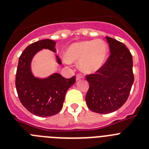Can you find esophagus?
Listing matches in <instances>:
<instances>
[{
  "instance_id": "1",
  "label": "esophagus",
  "mask_w": 149,
  "mask_h": 149,
  "mask_svg": "<svg viewBox=\"0 0 149 149\" xmlns=\"http://www.w3.org/2000/svg\"><path fill=\"white\" fill-rule=\"evenodd\" d=\"M82 77H83V75L81 74H77V75H76V80H77V81H79V80H81Z\"/></svg>"
}]
</instances>
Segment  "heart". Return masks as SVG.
Segmentation results:
<instances>
[{
    "mask_svg": "<svg viewBox=\"0 0 149 149\" xmlns=\"http://www.w3.org/2000/svg\"><path fill=\"white\" fill-rule=\"evenodd\" d=\"M107 53L108 48L103 40H86L69 46L65 53V58L68 62L79 61L81 71L93 73L103 66Z\"/></svg>",
    "mask_w": 149,
    "mask_h": 149,
    "instance_id": "obj_1",
    "label": "heart"
}]
</instances>
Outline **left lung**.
<instances>
[{
    "mask_svg": "<svg viewBox=\"0 0 149 149\" xmlns=\"http://www.w3.org/2000/svg\"><path fill=\"white\" fill-rule=\"evenodd\" d=\"M106 39L110 56L95 73L86 75L89 84L86 104L90 110L101 114L120 108L128 98L134 81L133 58L128 48L116 39Z\"/></svg>",
    "mask_w": 149,
    "mask_h": 149,
    "instance_id": "1",
    "label": "left lung"
}]
</instances>
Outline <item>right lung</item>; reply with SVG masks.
I'll use <instances>...</instances> for the list:
<instances>
[{"mask_svg":"<svg viewBox=\"0 0 149 149\" xmlns=\"http://www.w3.org/2000/svg\"><path fill=\"white\" fill-rule=\"evenodd\" d=\"M56 42L51 39H42L30 44L24 50L18 60L15 76V87L21 103L31 113L40 117L54 116L63 107L65 93L76 81L75 76L65 78L54 74L45 79L33 77L30 62L36 52L42 48L56 52ZM57 61L61 63L56 56Z\"/></svg>","mask_w":149,"mask_h":149,"instance_id":"right-lung-1","label":"right lung"}]
</instances>
